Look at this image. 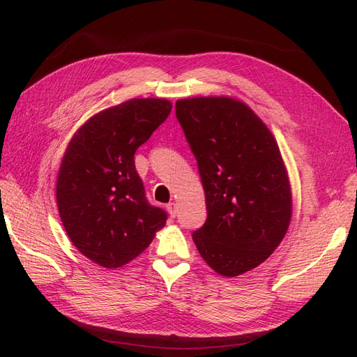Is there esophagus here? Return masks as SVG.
I'll list each match as a JSON object with an SVG mask.
<instances>
[{
    "mask_svg": "<svg viewBox=\"0 0 357 357\" xmlns=\"http://www.w3.org/2000/svg\"><path fill=\"white\" fill-rule=\"evenodd\" d=\"M167 211H169V215H170L172 218L176 216V215H178V204H174V202L167 204Z\"/></svg>",
    "mask_w": 357,
    "mask_h": 357,
    "instance_id": "obj_1",
    "label": "esophagus"
}]
</instances>
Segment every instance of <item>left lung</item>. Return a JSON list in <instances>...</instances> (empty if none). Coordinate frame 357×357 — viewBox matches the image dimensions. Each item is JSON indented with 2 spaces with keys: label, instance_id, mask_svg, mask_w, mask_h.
Listing matches in <instances>:
<instances>
[{
  "label": "left lung",
  "instance_id": "1",
  "mask_svg": "<svg viewBox=\"0 0 357 357\" xmlns=\"http://www.w3.org/2000/svg\"><path fill=\"white\" fill-rule=\"evenodd\" d=\"M176 118L198 161L207 221L193 233L218 275L256 268L284 239L291 187L275 136L245 102L230 96L176 101Z\"/></svg>",
  "mask_w": 357,
  "mask_h": 357
}]
</instances>
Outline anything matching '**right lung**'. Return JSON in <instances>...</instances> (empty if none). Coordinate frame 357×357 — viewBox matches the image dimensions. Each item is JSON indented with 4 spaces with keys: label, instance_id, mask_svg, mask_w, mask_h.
Segmentation results:
<instances>
[{
    "label": "right lung",
    "instance_id": "right-lung-1",
    "mask_svg": "<svg viewBox=\"0 0 357 357\" xmlns=\"http://www.w3.org/2000/svg\"><path fill=\"white\" fill-rule=\"evenodd\" d=\"M172 112L164 98H135L89 118L67 146L56 204L67 236L90 261L123 267L139 256L167 221L150 206L135 151Z\"/></svg>",
    "mask_w": 357,
    "mask_h": 357
}]
</instances>
